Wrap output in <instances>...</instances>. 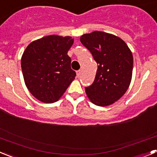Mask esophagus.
Wrapping results in <instances>:
<instances>
[{"instance_id":"esophagus-1","label":"esophagus","mask_w":157,"mask_h":157,"mask_svg":"<svg viewBox=\"0 0 157 157\" xmlns=\"http://www.w3.org/2000/svg\"><path fill=\"white\" fill-rule=\"evenodd\" d=\"M76 74H77V76L78 77V76L80 75V74H81V70H78L76 71Z\"/></svg>"}]
</instances>
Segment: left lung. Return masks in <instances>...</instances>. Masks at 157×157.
Returning <instances> with one entry per match:
<instances>
[{"label": "left lung", "instance_id": "8db88e82", "mask_svg": "<svg viewBox=\"0 0 157 157\" xmlns=\"http://www.w3.org/2000/svg\"><path fill=\"white\" fill-rule=\"evenodd\" d=\"M80 41L98 63L94 82L86 87L89 99L98 106L112 105L127 92L133 71V56L121 38L102 31L81 36Z\"/></svg>", "mask_w": 157, "mask_h": 157}]
</instances>
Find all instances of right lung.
I'll return each mask as SVG.
<instances>
[{
	"label": "right lung",
	"instance_id": "add662e5",
	"mask_svg": "<svg viewBox=\"0 0 157 157\" xmlns=\"http://www.w3.org/2000/svg\"><path fill=\"white\" fill-rule=\"evenodd\" d=\"M71 37L49 35L32 41L23 52L21 67L25 84L34 98L44 103L57 101L75 79L67 52Z\"/></svg>",
	"mask_w": 157,
	"mask_h": 157
}]
</instances>
